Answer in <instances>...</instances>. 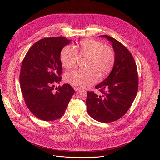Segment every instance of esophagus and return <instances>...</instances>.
<instances>
[{"instance_id":"obj_1","label":"esophagus","mask_w":160,"mask_h":160,"mask_svg":"<svg viewBox=\"0 0 160 160\" xmlns=\"http://www.w3.org/2000/svg\"><path fill=\"white\" fill-rule=\"evenodd\" d=\"M73 88H74V90H75V91H78L80 88H79V87H77V86H75V87H73Z\"/></svg>"}]
</instances>
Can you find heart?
Instances as JSON below:
<instances>
[{"mask_svg":"<svg viewBox=\"0 0 160 160\" xmlns=\"http://www.w3.org/2000/svg\"><path fill=\"white\" fill-rule=\"evenodd\" d=\"M79 57H87V68L68 72L65 74L64 79L68 83L83 88L95 83L99 74L101 76L108 74L115 61L113 49L94 39L80 41L77 49L72 45H67L60 52L61 62L67 69L75 67Z\"/></svg>","mask_w":160,"mask_h":160,"instance_id":"obj_1","label":"heart"}]
</instances>
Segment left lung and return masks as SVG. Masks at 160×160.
Segmentation results:
<instances>
[{
    "label": "left lung",
    "mask_w": 160,
    "mask_h": 160,
    "mask_svg": "<svg viewBox=\"0 0 160 160\" xmlns=\"http://www.w3.org/2000/svg\"><path fill=\"white\" fill-rule=\"evenodd\" d=\"M109 40L115 52V61L109 75L95 88L101 95L88 91L86 99L88 115L99 122L118 120L128 111L138 90L136 63L128 49L117 40L102 35Z\"/></svg>",
    "instance_id": "obj_1"
}]
</instances>
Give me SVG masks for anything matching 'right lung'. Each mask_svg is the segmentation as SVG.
I'll return each instance as SVG.
<instances>
[{"mask_svg":"<svg viewBox=\"0 0 160 160\" xmlns=\"http://www.w3.org/2000/svg\"><path fill=\"white\" fill-rule=\"evenodd\" d=\"M70 41L64 37L42 38L32 45L22 62L21 92L27 108L42 120L61 118L75 93L68 83L54 88L61 80L60 52Z\"/></svg>","mask_w":160,"mask_h":160,"instance_id":"right-lung-1","label":"right lung"}]
</instances>
